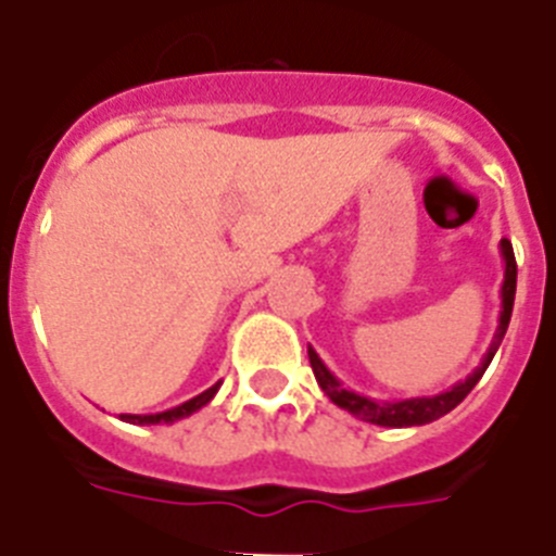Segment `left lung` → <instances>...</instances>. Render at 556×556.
<instances>
[{
    "instance_id": "8db88e82",
    "label": "left lung",
    "mask_w": 556,
    "mask_h": 556,
    "mask_svg": "<svg viewBox=\"0 0 556 556\" xmlns=\"http://www.w3.org/2000/svg\"><path fill=\"white\" fill-rule=\"evenodd\" d=\"M501 256H503V286H501V314H497V330H494V339L489 344V350L480 358V365L475 367L466 379H460L458 384H452L450 390L438 395H418V399H399V401H379L370 399V395H362L356 390L344 387L342 381L336 379L333 372L328 370V365L321 362L319 353H316L311 344H307V358H311V367H314V376L319 381L321 393L333 401L336 407L348 409L356 418L367 424H376V427H421V424L435 421L441 415L452 413L458 407L466 395L472 393V387L478 384L480 376L486 372L489 362L494 358L497 348H501L503 336H506L508 319H511V307H515V291H517V263L515 251H511V242L501 240Z\"/></svg>"
}]
</instances>
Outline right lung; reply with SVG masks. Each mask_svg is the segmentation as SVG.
Returning <instances> with one entry per match:
<instances>
[{"mask_svg": "<svg viewBox=\"0 0 556 556\" xmlns=\"http://www.w3.org/2000/svg\"><path fill=\"white\" fill-rule=\"evenodd\" d=\"M217 390H220V384H214L208 387V390H203L200 395H194V399L184 401V404H177V407L172 409H163V413H149V415H132V413H121L118 418L121 421H127V424H175L180 421V418H189L191 413H198V409H203L208 404V401L217 395Z\"/></svg>", "mask_w": 556, "mask_h": 556, "instance_id": "add662e5", "label": "right lung"}]
</instances>
